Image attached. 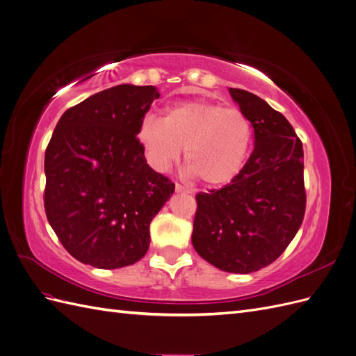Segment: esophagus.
Here are the masks:
<instances>
[{"mask_svg":"<svg viewBox=\"0 0 356 356\" xmlns=\"http://www.w3.org/2000/svg\"><path fill=\"white\" fill-rule=\"evenodd\" d=\"M175 191H177V193H184V195H190V193H191L190 188H187V187H184V186H181V184H177V186H175Z\"/></svg>","mask_w":356,"mask_h":356,"instance_id":"esophagus-1","label":"esophagus"}]
</instances>
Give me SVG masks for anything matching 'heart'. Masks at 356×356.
Masks as SVG:
<instances>
[{
	"mask_svg": "<svg viewBox=\"0 0 356 356\" xmlns=\"http://www.w3.org/2000/svg\"><path fill=\"white\" fill-rule=\"evenodd\" d=\"M149 163L166 170L186 148V165L203 184L232 181L245 165L251 145V123L238 108L207 101H184L168 106L163 118L147 117L139 127Z\"/></svg>",
	"mask_w": 356,
	"mask_h": 356,
	"instance_id": "b5f03b06",
	"label": "heart"
}]
</instances>
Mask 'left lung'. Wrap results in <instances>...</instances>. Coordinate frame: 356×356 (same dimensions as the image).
I'll return each instance as SVG.
<instances>
[{
  "label": "left lung",
  "mask_w": 356,
  "mask_h": 356,
  "mask_svg": "<svg viewBox=\"0 0 356 356\" xmlns=\"http://www.w3.org/2000/svg\"><path fill=\"white\" fill-rule=\"evenodd\" d=\"M229 92L254 127L255 147L229 184L197 193L191 242L221 270L251 273L272 264L303 222V144L266 101L242 89Z\"/></svg>",
  "instance_id": "1"
}]
</instances>
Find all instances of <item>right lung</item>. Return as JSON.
<instances>
[{
  "label": "right lung",
  "instance_id": "right-lung-1",
  "mask_svg": "<svg viewBox=\"0 0 356 356\" xmlns=\"http://www.w3.org/2000/svg\"><path fill=\"white\" fill-rule=\"evenodd\" d=\"M159 96L154 86H114L68 108L50 138L44 211L83 264L118 268L141 260L149 222L175 190L148 166L136 136Z\"/></svg>",
  "mask_w": 356,
  "mask_h": 356
}]
</instances>
